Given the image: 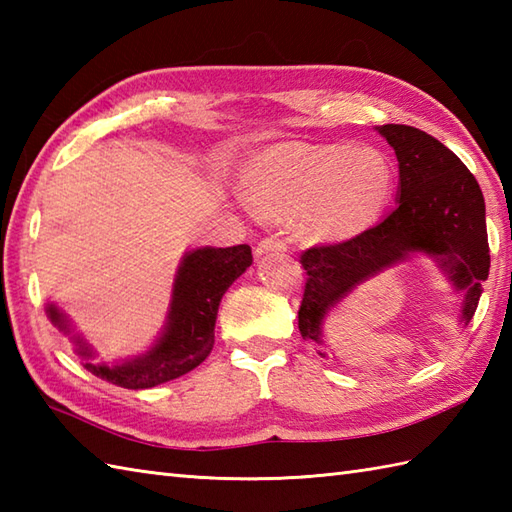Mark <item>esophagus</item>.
I'll return each instance as SVG.
<instances>
[{
    "instance_id": "1",
    "label": "esophagus",
    "mask_w": 512,
    "mask_h": 512,
    "mask_svg": "<svg viewBox=\"0 0 512 512\" xmlns=\"http://www.w3.org/2000/svg\"><path fill=\"white\" fill-rule=\"evenodd\" d=\"M281 250H286V242H284V239H279L277 235H270V237L259 239V244H257V255L281 253Z\"/></svg>"
}]
</instances>
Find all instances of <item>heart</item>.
Returning a JSON list of instances; mask_svg holds the SVG:
<instances>
[{
	"label": "heart",
	"instance_id": "heart-1",
	"mask_svg": "<svg viewBox=\"0 0 512 512\" xmlns=\"http://www.w3.org/2000/svg\"><path fill=\"white\" fill-rule=\"evenodd\" d=\"M394 167L374 147L279 145L253 160L244 195L268 217H299L314 239L365 228L394 191Z\"/></svg>",
	"mask_w": 512,
	"mask_h": 512
}]
</instances>
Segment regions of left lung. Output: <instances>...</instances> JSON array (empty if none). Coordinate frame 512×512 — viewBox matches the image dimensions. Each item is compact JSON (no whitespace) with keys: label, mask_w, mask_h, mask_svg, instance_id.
<instances>
[{"label":"left lung","mask_w":512,"mask_h":512,"mask_svg":"<svg viewBox=\"0 0 512 512\" xmlns=\"http://www.w3.org/2000/svg\"><path fill=\"white\" fill-rule=\"evenodd\" d=\"M378 132L398 158V206L350 239L303 250L299 264L308 275L299 306L303 339L319 341L321 319L336 301L409 253L436 257L453 284L466 292L464 323L480 303L491 268L480 184L451 149L427 132L409 125H383Z\"/></svg>","instance_id":"1"}]
</instances>
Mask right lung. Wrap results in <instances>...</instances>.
I'll return each mask as SVG.
<instances>
[{"mask_svg":"<svg viewBox=\"0 0 512 512\" xmlns=\"http://www.w3.org/2000/svg\"><path fill=\"white\" fill-rule=\"evenodd\" d=\"M250 264L253 253L248 244L193 250L180 266L169 325L156 347L132 363L85 367L125 389H149L191 372L213 350L215 317L224 292ZM50 319L61 321L54 308H50Z\"/></svg>","mask_w":512,"mask_h":512,"instance_id":"right-lung-1","label":"right lung"}]
</instances>
